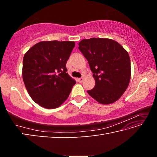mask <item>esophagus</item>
I'll return each instance as SVG.
<instances>
[{
    "mask_svg": "<svg viewBox=\"0 0 157 157\" xmlns=\"http://www.w3.org/2000/svg\"><path fill=\"white\" fill-rule=\"evenodd\" d=\"M78 80H79V82H82V81L84 80V77H82V78H79L78 79Z\"/></svg>",
    "mask_w": 157,
    "mask_h": 157,
    "instance_id": "obj_1",
    "label": "esophagus"
}]
</instances>
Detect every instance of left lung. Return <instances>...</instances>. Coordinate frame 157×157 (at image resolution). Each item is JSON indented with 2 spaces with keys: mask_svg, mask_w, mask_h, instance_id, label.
I'll list each match as a JSON object with an SVG mask.
<instances>
[{
  "mask_svg": "<svg viewBox=\"0 0 157 157\" xmlns=\"http://www.w3.org/2000/svg\"><path fill=\"white\" fill-rule=\"evenodd\" d=\"M78 45L95 82L94 88L87 93L100 104L115 102L126 91L131 78L128 52L118 42L107 38L83 39Z\"/></svg>",
  "mask_w": 157,
  "mask_h": 157,
  "instance_id": "1",
  "label": "left lung"
}]
</instances>
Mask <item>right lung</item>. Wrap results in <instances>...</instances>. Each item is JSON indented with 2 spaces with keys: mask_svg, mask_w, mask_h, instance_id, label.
Segmentation results:
<instances>
[{
  "mask_svg": "<svg viewBox=\"0 0 157 157\" xmlns=\"http://www.w3.org/2000/svg\"><path fill=\"white\" fill-rule=\"evenodd\" d=\"M75 42L43 41L25 53L22 76L34 102L46 109H55L67 100L75 79L66 73L67 62Z\"/></svg>",
  "mask_w": 157,
  "mask_h": 157,
  "instance_id": "right-lung-1",
  "label": "right lung"
}]
</instances>
